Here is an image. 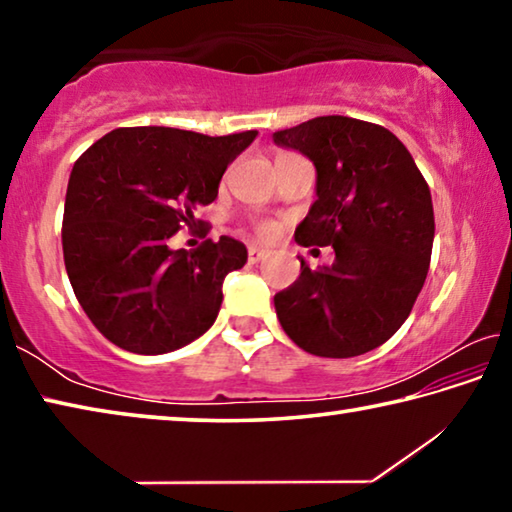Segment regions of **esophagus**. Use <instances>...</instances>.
I'll return each mask as SVG.
<instances>
[{
    "mask_svg": "<svg viewBox=\"0 0 512 512\" xmlns=\"http://www.w3.org/2000/svg\"><path fill=\"white\" fill-rule=\"evenodd\" d=\"M266 255H268V253H266L264 248H257V246H250V248H248V262H250V264H259Z\"/></svg>",
    "mask_w": 512,
    "mask_h": 512,
    "instance_id": "34e87169",
    "label": "esophagus"
}]
</instances>
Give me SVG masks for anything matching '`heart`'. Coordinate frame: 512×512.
I'll use <instances>...</instances> for the list:
<instances>
[{"label":"heart","instance_id":"heart-1","mask_svg":"<svg viewBox=\"0 0 512 512\" xmlns=\"http://www.w3.org/2000/svg\"><path fill=\"white\" fill-rule=\"evenodd\" d=\"M273 225L271 223H262V225H259V235H262V237H268V235H273Z\"/></svg>","mask_w":512,"mask_h":512}]
</instances>
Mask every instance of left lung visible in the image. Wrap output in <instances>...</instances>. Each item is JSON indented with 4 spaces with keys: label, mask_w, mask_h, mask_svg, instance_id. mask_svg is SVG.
<instances>
[{
    "label": "left lung",
    "mask_w": 512,
    "mask_h": 512,
    "mask_svg": "<svg viewBox=\"0 0 512 512\" xmlns=\"http://www.w3.org/2000/svg\"><path fill=\"white\" fill-rule=\"evenodd\" d=\"M316 167V201L296 228L300 246H332L334 264L275 293L289 339L316 357L348 359L402 327L427 280L433 205L411 153L384 126L327 115L273 133Z\"/></svg>",
    "instance_id": "obj_1"
}]
</instances>
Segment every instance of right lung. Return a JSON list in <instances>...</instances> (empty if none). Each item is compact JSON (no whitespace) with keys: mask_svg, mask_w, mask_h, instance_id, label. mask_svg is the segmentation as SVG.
<instances>
[{"mask_svg":"<svg viewBox=\"0 0 512 512\" xmlns=\"http://www.w3.org/2000/svg\"><path fill=\"white\" fill-rule=\"evenodd\" d=\"M257 131L210 137L180 128H115L69 173L63 255L92 325L121 350L164 354L214 325L223 280L246 264L237 239L171 250L219 194L221 176Z\"/></svg>","mask_w":512,"mask_h":512,"instance_id":"obj_1","label":"right lung"}]
</instances>
